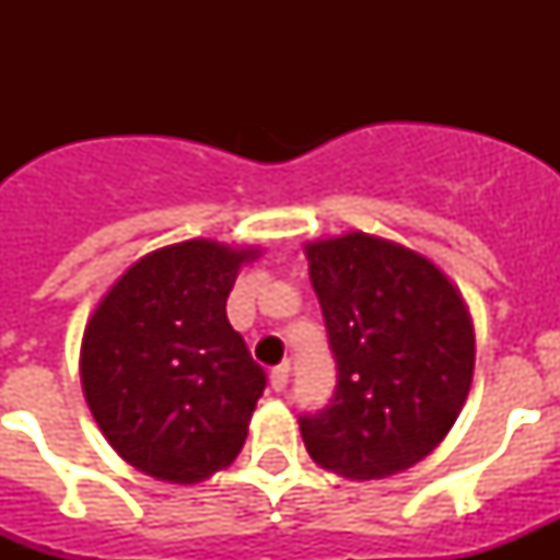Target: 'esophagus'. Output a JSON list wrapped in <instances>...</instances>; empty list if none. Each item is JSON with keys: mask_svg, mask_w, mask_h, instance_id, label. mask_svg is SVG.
Returning a JSON list of instances; mask_svg holds the SVG:
<instances>
[{"mask_svg": "<svg viewBox=\"0 0 560 560\" xmlns=\"http://www.w3.org/2000/svg\"><path fill=\"white\" fill-rule=\"evenodd\" d=\"M289 364H280V368H275L271 370V375H269V381H271V389H275V393H285V387H289Z\"/></svg>", "mask_w": 560, "mask_h": 560, "instance_id": "esophagus-1", "label": "esophagus"}]
</instances>
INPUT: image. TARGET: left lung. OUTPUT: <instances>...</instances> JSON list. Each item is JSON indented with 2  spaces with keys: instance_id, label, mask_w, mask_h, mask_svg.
<instances>
[{
  "instance_id": "obj_1",
  "label": "left lung",
  "mask_w": 560,
  "mask_h": 560,
  "mask_svg": "<svg viewBox=\"0 0 560 560\" xmlns=\"http://www.w3.org/2000/svg\"><path fill=\"white\" fill-rule=\"evenodd\" d=\"M336 359V393L300 418L305 448L348 479L432 454L474 378V325L448 277L407 246L348 232L305 246Z\"/></svg>"
}]
</instances>
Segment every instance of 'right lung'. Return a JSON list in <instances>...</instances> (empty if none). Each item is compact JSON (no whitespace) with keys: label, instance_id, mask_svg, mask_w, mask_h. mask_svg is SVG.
<instances>
[{"label":"right lung","instance_id":"obj_1","mask_svg":"<svg viewBox=\"0 0 560 560\" xmlns=\"http://www.w3.org/2000/svg\"><path fill=\"white\" fill-rule=\"evenodd\" d=\"M257 249L196 237L140 257L83 330L81 384L112 448L153 479L192 485L244 448L266 373L226 319Z\"/></svg>","mask_w":560,"mask_h":560}]
</instances>
